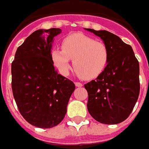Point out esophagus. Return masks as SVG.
I'll return each mask as SVG.
<instances>
[{"label":"esophagus","instance_id":"1","mask_svg":"<svg viewBox=\"0 0 149 149\" xmlns=\"http://www.w3.org/2000/svg\"><path fill=\"white\" fill-rule=\"evenodd\" d=\"M74 84H75L76 87H79V88H80V87L83 86V84H82L81 83H80V82H74Z\"/></svg>","mask_w":149,"mask_h":149}]
</instances>
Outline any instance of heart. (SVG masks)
Wrapping results in <instances>:
<instances>
[{"instance_id":"1","label":"heart","mask_w":149,"mask_h":149,"mask_svg":"<svg viewBox=\"0 0 149 149\" xmlns=\"http://www.w3.org/2000/svg\"><path fill=\"white\" fill-rule=\"evenodd\" d=\"M52 58L56 68L65 75L71 69L70 60L78 75L91 80L101 75L109 61V50L104 42L81 33L69 34L61 41V50L54 48Z\"/></svg>"}]
</instances>
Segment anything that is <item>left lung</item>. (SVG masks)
Instances as JSON below:
<instances>
[{
  "label": "left lung",
  "instance_id": "1",
  "mask_svg": "<svg viewBox=\"0 0 149 149\" xmlns=\"http://www.w3.org/2000/svg\"><path fill=\"white\" fill-rule=\"evenodd\" d=\"M85 30L99 37L109 50L104 72L84 84L88 95V111L102 124L121 123L130 115L139 98V63L132 47L117 35L107 31Z\"/></svg>",
  "mask_w": 149,
  "mask_h": 149
}]
</instances>
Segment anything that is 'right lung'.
Wrapping results in <instances>:
<instances>
[{"mask_svg": "<svg viewBox=\"0 0 149 149\" xmlns=\"http://www.w3.org/2000/svg\"><path fill=\"white\" fill-rule=\"evenodd\" d=\"M60 28L38 30L19 46L11 64L13 95L23 118L41 128L58 125L65 118L75 85L58 73L52 43Z\"/></svg>", "mask_w": 149, "mask_h": 149, "instance_id": "add662e5", "label": "right lung"}]
</instances>
